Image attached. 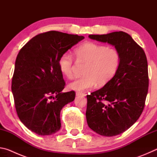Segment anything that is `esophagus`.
I'll use <instances>...</instances> for the list:
<instances>
[{"mask_svg":"<svg viewBox=\"0 0 157 157\" xmlns=\"http://www.w3.org/2000/svg\"><path fill=\"white\" fill-rule=\"evenodd\" d=\"M76 95L77 96H79V95H82V96H84L85 94L83 92H79V91H77L76 92Z\"/></svg>","mask_w":157,"mask_h":157,"instance_id":"obj_1","label":"esophagus"}]
</instances>
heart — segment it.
Returning <instances> with one entry per match:
<instances>
[{
    "mask_svg": "<svg viewBox=\"0 0 157 157\" xmlns=\"http://www.w3.org/2000/svg\"><path fill=\"white\" fill-rule=\"evenodd\" d=\"M74 53L78 62L86 63L84 76L68 84V88L75 91L92 89L97 83L99 86L107 84L115 75L121 64V55L118 50L95 42H85L76 48ZM58 66L66 78H73L75 63L71 54L65 52L61 55Z\"/></svg>",
    "mask_w": 157,
    "mask_h": 157,
    "instance_id": "b5f03b06",
    "label": "heart"
}]
</instances>
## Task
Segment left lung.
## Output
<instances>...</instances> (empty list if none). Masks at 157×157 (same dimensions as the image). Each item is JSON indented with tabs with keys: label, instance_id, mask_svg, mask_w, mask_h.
<instances>
[{
	"label": "left lung",
	"instance_id": "1",
	"mask_svg": "<svg viewBox=\"0 0 157 157\" xmlns=\"http://www.w3.org/2000/svg\"><path fill=\"white\" fill-rule=\"evenodd\" d=\"M89 37L111 44L121 55V64L113 78L86 95L89 127L101 136H116L136 123L144 109L149 86L147 57L142 48L124 32Z\"/></svg>",
	"mask_w": 157,
	"mask_h": 157
}]
</instances>
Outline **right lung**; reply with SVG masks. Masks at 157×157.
Here are the masks:
<instances>
[{"instance_id":"right-lung-1","label":"right lung","mask_w":157,"mask_h":157,"mask_svg":"<svg viewBox=\"0 0 157 157\" xmlns=\"http://www.w3.org/2000/svg\"><path fill=\"white\" fill-rule=\"evenodd\" d=\"M84 39L49 31L33 37L18 52L12 80L16 111L23 124L38 135L59 131L61 110L75 99V91L62 92L66 83L58 60Z\"/></svg>"}]
</instances>
